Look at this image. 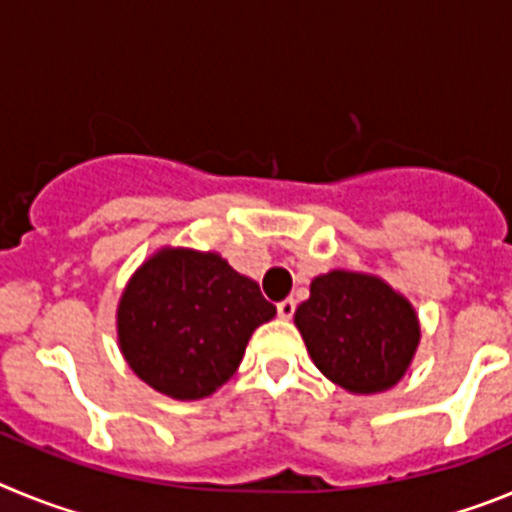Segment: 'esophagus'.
Listing matches in <instances>:
<instances>
[{"mask_svg":"<svg viewBox=\"0 0 512 512\" xmlns=\"http://www.w3.org/2000/svg\"><path fill=\"white\" fill-rule=\"evenodd\" d=\"M295 307H297L295 300H282V302H279V305H277L279 318H282V320L292 318V315H295Z\"/></svg>","mask_w":512,"mask_h":512,"instance_id":"1","label":"esophagus"}]
</instances>
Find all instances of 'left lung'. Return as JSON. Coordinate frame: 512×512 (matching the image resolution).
Instances as JSON below:
<instances>
[{"instance_id":"1","label":"left lung","mask_w":512,"mask_h":512,"mask_svg":"<svg viewBox=\"0 0 512 512\" xmlns=\"http://www.w3.org/2000/svg\"><path fill=\"white\" fill-rule=\"evenodd\" d=\"M295 325L315 366L351 395L395 387L420 343L418 312L408 297L361 271L333 269L312 279Z\"/></svg>"}]
</instances>
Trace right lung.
Segmentation results:
<instances>
[{
    "instance_id": "add662e5",
    "label": "right lung",
    "mask_w": 512,
    "mask_h": 512,
    "mask_svg": "<svg viewBox=\"0 0 512 512\" xmlns=\"http://www.w3.org/2000/svg\"><path fill=\"white\" fill-rule=\"evenodd\" d=\"M277 307L259 284L215 251L158 248L117 302V343L148 387L171 400H202L241 366L248 338Z\"/></svg>"
}]
</instances>
